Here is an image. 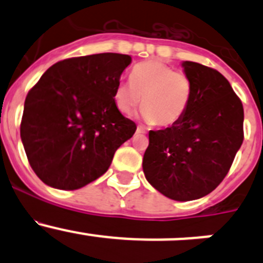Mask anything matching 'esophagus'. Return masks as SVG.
Segmentation results:
<instances>
[{"instance_id": "esophagus-1", "label": "esophagus", "mask_w": 263, "mask_h": 263, "mask_svg": "<svg viewBox=\"0 0 263 263\" xmlns=\"http://www.w3.org/2000/svg\"><path fill=\"white\" fill-rule=\"evenodd\" d=\"M137 134H146V131H145L141 126H139L137 127Z\"/></svg>"}]
</instances>
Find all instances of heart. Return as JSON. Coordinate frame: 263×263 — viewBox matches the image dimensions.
Listing matches in <instances>:
<instances>
[{
    "instance_id": "b5f03b06",
    "label": "heart",
    "mask_w": 263,
    "mask_h": 263,
    "mask_svg": "<svg viewBox=\"0 0 263 263\" xmlns=\"http://www.w3.org/2000/svg\"><path fill=\"white\" fill-rule=\"evenodd\" d=\"M192 95V84L185 73L158 61L137 63L131 82L119 81L113 99L122 115L129 116L142 100V117L161 127L177 124L184 116Z\"/></svg>"
}]
</instances>
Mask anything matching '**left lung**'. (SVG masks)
<instances>
[{
    "label": "left lung",
    "mask_w": 263,
    "mask_h": 263,
    "mask_svg": "<svg viewBox=\"0 0 263 263\" xmlns=\"http://www.w3.org/2000/svg\"><path fill=\"white\" fill-rule=\"evenodd\" d=\"M192 84L181 121L148 132L142 168L147 182L166 197L192 201L213 192L242 146L245 110L229 81L214 68L185 61Z\"/></svg>",
    "instance_id": "left-lung-1"
}]
</instances>
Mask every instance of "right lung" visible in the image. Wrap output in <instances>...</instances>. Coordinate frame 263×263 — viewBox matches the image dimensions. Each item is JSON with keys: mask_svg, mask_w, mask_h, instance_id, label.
<instances>
[{"mask_svg": "<svg viewBox=\"0 0 263 263\" xmlns=\"http://www.w3.org/2000/svg\"><path fill=\"white\" fill-rule=\"evenodd\" d=\"M128 54L99 53L54 63L28 92L20 136L42 182L72 191L108 171L116 150L136 131L113 94Z\"/></svg>", "mask_w": 263, "mask_h": 263, "instance_id": "1", "label": "right lung"}]
</instances>
